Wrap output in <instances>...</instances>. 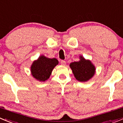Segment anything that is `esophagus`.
<instances>
[{
	"label": "esophagus",
	"mask_w": 123,
	"mask_h": 123,
	"mask_svg": "<svg viewBox=\"0 0 123 123\" xmlns=\"http://www.w3.org/2000/svg\"><path fill=\"white\" fill-rule=\"evenodd\" d=\"M61 64L62 65H65V64H66V61L64 60H61Z\"/></svg>",
	"instance_id": "esophagus-1"
}]
</instances>
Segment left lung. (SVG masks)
I'll return each instance as SVG.
<instances>
[{
  "label": "left lung",
  "instance_id": "1",
  "mask_svg": "<svg viewBox=\"0 0 123 123\" xmlns=\"http://www.w3.org/2000/svg\"><path fill=\"white\" fill-rule=\"evenodd\" d=\"M75 78L80 82H86L93 77L96 68L89 60H86L83 56H80V61L73 62L70 64Z\"/></svg>",
  "mask_w": 123,
  "mask_h": 123
}]
</instances>
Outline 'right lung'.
<instances>
[{
  "label": "right lung",
  "instance_id": "1",
  "mask_svg": "<svg viewBox=\"0 0 123 123\" xmlns=\"http://www.w3.org/2000/svg\"><path fill=\"white\" fill-rule=\"evenodd\" d=\"M58 63L56 58L50 59L43 55L40 56L32 64L31 67L32 75L38 80L44 82L49 78L52 70Z\"/></svg>",
  "mask_w": 123,
  "mask_h": 123
}]
</instances>
